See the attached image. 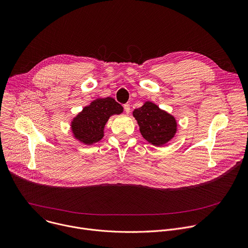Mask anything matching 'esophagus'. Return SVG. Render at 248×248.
Returning <instances> with one entry per match:
<instances>
[{
    "label": "esophagus",
    "instance_id": "obj_1",
    "mask_svg": "<svg viewBox=\"0 0 248 248\" xmlns=\"http://www.w3.org/2000/svg\"><path fill=\"white\" fill-rule=\"evenodd\" d=\"M124 108L125 113H126V114H129V112H130V105H129V104H124Z\"/></svg>",
    "mask_w": 248,
    "mask_h": 248
}]
</instances>
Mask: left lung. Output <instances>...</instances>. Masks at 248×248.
<instances>
[{
    "mask_svg": "<svg viewBox=\"0 0 248 248\" xmlns=\"http://www.w3.org/2000/svg\"><path fill=\"white\" fill-rule=\"evenodd\" d=\"M132 114L143 138L154 146L166 145L177 131L175 118L151 101H146Z\"/></svg>",
    "mask_w": 248,
    "mask_h": 248,
    "instance_id": "1",
    "label": "left lung"
}]
</instances>
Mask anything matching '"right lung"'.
Segmentation results:
<instances>
[{
    "label": "right lung",
    "instance_id": "right-lung-1",
    "mask_svg": "<svg viewBox=\"0 0 248 248\" xmlns=\"http://www.w3.org/2000/svg\"><path fill=\"white\" fill-rule=\"evenodd\" d=\"M124 111L112 97L97 98L86 106L71 122L74 137L85 145H93L104 136V127L109 118Z\"/></svg>",
    "mask_w": 248,
    "mask_h": 248
}]
</instances>
